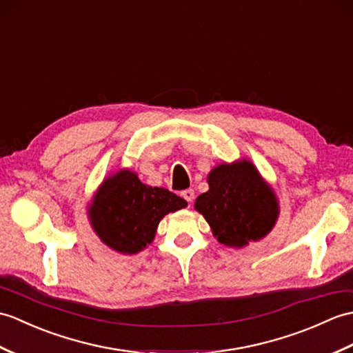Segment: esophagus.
<instances>
[{
  "instance_id": "1",
  "label": "esophagus",
  "mask_w": 353,
  "mask_h": 353,
  "mask_svg": "<svg viewBox=\"0 0 353 353\" xmlns=\"http://www.w3.org/2000/svg\"><path fill=\"white\" fill-rule=\"evenodd\" d=\"M182 196H183V199H185L188 203H191V201L194 200V191H192V190H185V191L182 192Z\"/></svg>"
}]
</instances>
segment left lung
I'll use <instances>...</instances> for the list:
<instances>
[{
    "mask_svg": "<svg viewBox=\"0 0 353 353\" xmlns=\"http://www.w3.org/2000/svg\"><path fill=\"white\" fill-rule=\"evenodd\" d=\"M208 183L209 191L196 196L194 209L219 243L239 250L272 232L280 201L250 159L219 163L210 170Z\"/></svg>",
    "mask_w": 353,
    "mask_h": 353,
    "instance_id": "left-lung-1",
    "label": "left lung"
}]
</instances>
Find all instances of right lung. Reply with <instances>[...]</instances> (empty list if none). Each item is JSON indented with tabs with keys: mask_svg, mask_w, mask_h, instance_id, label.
<instances>
[{
	"mask_svg": "<svg viewBox=\"0 0 353 353\" xmlns=\"http://www.w3.org/2000/svg\"><path fill=\"white\" fill-rule=\"evenodd\" d=\"M186 206L179 195L145 185L135 171L121 168L102 180L87 204V216L106 247L132 256L153 242L163 216Z\"/></svg>",
	"mask_w": 353,
	"mask_h": 353,
	"instance_id": "right-lung-1",
	"label": "right lung"
}]
</instances>
